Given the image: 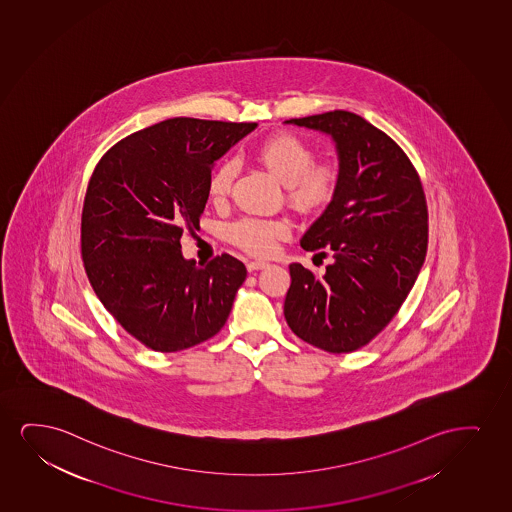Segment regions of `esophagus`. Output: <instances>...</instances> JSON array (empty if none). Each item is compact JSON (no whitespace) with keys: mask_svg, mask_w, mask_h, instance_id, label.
I'll return each instance as SVG.
<instances>
[{"mask_svg":"<svg viewBox=\"0 0 512 512\" xmlns=\"http://www.w3.org/2000/svg\"><path fill=\"white\" fill-rule=\"evenodd\" d=\"M269 267V262H264V260H250L248 264H246V269L253 273V271H260V269H266Z\"/></svg>","mask_w":512,"mask_h":512,"instance_id":"34e87169","label":"esophagus"}]
</instances>
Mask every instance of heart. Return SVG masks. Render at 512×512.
Returning <instances> with one entry per match:
<instances>
[{
	"label": "heart",
	"mask_w": 512,
	"mask_h": 512,
	"mask_svg": "<svg viewBox=\"0 0 512 512\" xmlns=\"http://www.w3.org/2000/svg\"><path fill=\"white\" fill-rule=\"evenodd\" d=\"M257 160L274 177L285 184L286 201L300 215H319L339 193L342 165L335 158L314 161L316 154L306 140L295 133L283 132L264 140L257 151ZM239 165L234 158H226L213 166L208 175L206 191L215 203L226 200L233 191ZM290 229L281 220L245 217L229 227V238L234 245L253 255H267L274 250L278 239L288 236Z\"/></svg>",
	"instance_id": "heart-1"
}]
</instances>
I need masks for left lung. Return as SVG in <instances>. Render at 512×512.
<instances>
[{"label": "left lung", "instance_id": "8db88e82", "mask_svg": "<svg viewBox=\"0 0 512 512\" xmlns=\"http://www.w3.org/2000/svg\"><path fill=\"white\" fill-rule=\"evenodd\" d=\"M285 123L332 135L342 165L337 198L300 239L307 252L326 248L333 262L325 276L290 266L286 323L323 351H358L398 314L424 266V187L405 151L358 114L330 111Z\"/></svg>", "mask_w": 512, "mask_h": 512}]
</instances>
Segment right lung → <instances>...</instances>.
Segmentation results:
<instances>
[{"label":"right lung","mask_w":512,"mask_h":512,"mask_svg":"<svg viewBox=\"0 0 512 512\" xmlns=\"http://www.w3.org/2000/svg\"><path fill=\"white\" fill-rule=\"evenodd\" d=\"M257 123L172 118L116 142L93 170L81 212V259L93 292L132 337L158 352L212 339L246 267L229 253L206 266L180 252L200 226L213 161Z\"/></svg>","instance_id":"add662e5"}]
</instances>
